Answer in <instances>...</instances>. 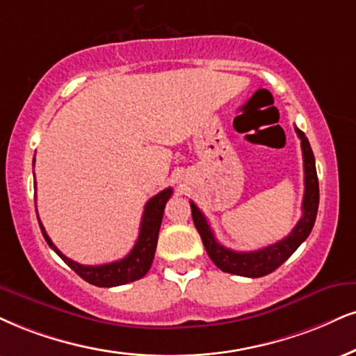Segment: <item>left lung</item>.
<instances>
[{"label":"left lung","mask_w":356,"mask_h":356,"mask_svg":"<svg viewBox=\"0 0 356 356\" xmlns=\"http://www.w3.org/2000/svg\"><path fill=\"white\" fill-rule=\"evenodd\" d=\"M297 135L300 138L302 155H304V201H302V218L299 219L291 234L279 243L267 245V248L259 249L251 252H238L232 249L225 248L219 244L214 238L211 226L208 219L200 211V208L191 201V214L193 222L198 229L201 241H203L206 252L211 257V261L222 272L234 275H244V277H262V275L270 274L282 266L289 257L296 252V249L309 238L310 231L315 225L318 209V178L317 170H315L314 152L310 148L309 140L305 134L296 127Z\"/></svg>","instance_id":"8db88e82"}]
</instances>
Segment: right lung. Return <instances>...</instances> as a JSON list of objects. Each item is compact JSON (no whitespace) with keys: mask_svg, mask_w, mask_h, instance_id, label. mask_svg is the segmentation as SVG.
I'll use <instances>...</instances> for the list:
<instances>
[{"mask_svg":"<svg viewBox=\"0 0 356 356\" xmlns=\"http://www.w3.org/2000/svg\"><path fill=\"white\" fill-rule=\"evenodd\" d=\"M173 195L171 188L160 191L158 195L153 196L147 201L143 209L142 222H140V232L138 239L135 243L134 249L127 257L120 259V261L111 262V264L102 266H84L79 262L72 261V259L65 257L59 249L52 244L49 236H47L46 229L41 225V219L38 218L39 227H41L44 239L49 244V248L67 264L71 269L76 272L79 277H82L86 282L97 287H117V285H124L134 280L142 279L148 270H150L153 257H155V249L158 243V232H160L161 219H163V211L166 201ZM38 213V209H36Z\"/></svg>","mask_w":356,"mask_h":356,"instance_id":"1","label":"right lung"}]
</instances>
